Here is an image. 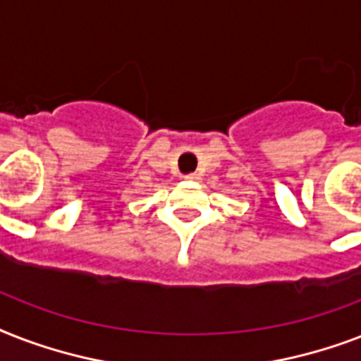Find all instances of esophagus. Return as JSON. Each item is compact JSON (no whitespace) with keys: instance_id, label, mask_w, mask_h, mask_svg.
I'll return each mask as SVG.
<instances>
[{"instance_id":"1","label":"esophagus","mask_w":361,"mask_h":361,"mask_svg":"<svg viewBox=\"0 0 361 361\" xmlns=\"http://www.w3.org/2000/svg\"><path fill=\"white\" fill-rule=\"evenodd\" d=\"M183 180H185V181H200V176H198V174H187V176H183Z\"/></svg>"}]
</instances>
